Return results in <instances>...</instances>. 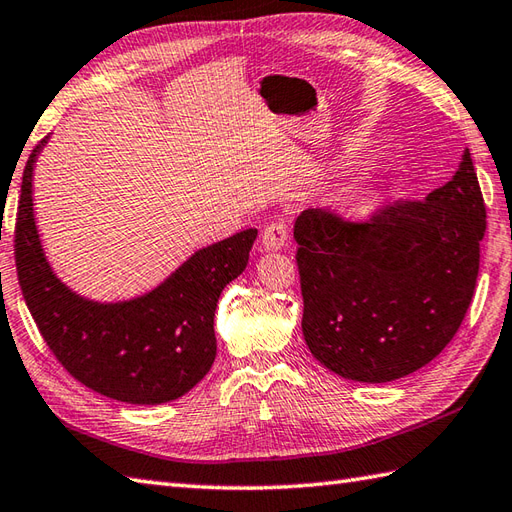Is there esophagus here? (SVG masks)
I'll return each mask as SVG.
<instances>
[{
	"label": "esophagus",
	"instance_id": "34e87169",
	"mask_svg": "<svg viewBox=\"0 0 512 512\" xmlns=\"http://www.w3.org/2000/svg\"><path fill=\"white\" fill-rule=\"evenodd\" d=\"M288 224L277 220L268 224V227L264 229V233H261V251L266 253H275V251H281V248L288 244Z\"/></svg>",
	"mask_w": 512,
	"mask_h": 512
}]
</instances>
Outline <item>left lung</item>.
I'll return each instance as SVG.
<instances>
[{
  "label": "left lung",
  "instance_id": "8db88e82",
  "mask_svg": "<svg viewBox=\"0 0 512 512\" xmlns=\"http://www.w3.org/2000/svg\"><path fill=\"white\" fill-rule=\"evenodd\" d=\"M486 209L471 152L451 181L368 222L307 209L294 222L303 338L344 379L386 384L454 338L480 268Z\"/></svg>",
  "mask_w": 512,
  "mask_h": 512
}]
</instances>
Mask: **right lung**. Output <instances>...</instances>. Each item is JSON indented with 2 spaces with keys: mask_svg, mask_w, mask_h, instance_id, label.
<instances>
[{
  "mask_svg": "<svg viewBox=\"0 0 512 512\" xmlns=\"http://www.w3.org/2000/svg\"><path fill=\"white\" fill-rule=\"evenodd\" d=\"M47 139L23 170L15 231L19 285L34 323L58 362L104 397L137 406L183 397L216 360L218 299L244 272L257 229L198 248L133 299H89L54 272L34 216V168Z\"/></svg>",
  "mask_w": 512,
  "mask_h": 512,
  "instance_id": "right-lung-1",
  "label": "right lung"
}]
</instances>
